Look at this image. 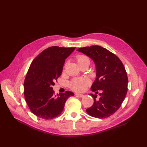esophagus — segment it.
<instances>
[{
    "label": "esophagus",
    "instance_id": "esophagus-1",
    "mask_svg": "<svg viewBox=\"0 0 147 147\" xmlns=\"http://www.w3.org/2000/svg\"><path fill=\"white\" fill-rule=\"evenodd\" d=\"M75 96H76L77 97H80V98H82V97H84V95H83V94H77V93H76V94H75Z\"/></svg>",
    "mask_w": 147,
    "mask_h": 147
}]
</instances>
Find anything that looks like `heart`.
Returning <instances> with one entry per match:
<instances>
[{
  "mask_svg": "<svg viewBox=\"0 0 147 147\" xmlns=\"http://www.w3.org/2000/svg\"><path fill=\"white\" fill-rule=\"evenodd\" d=\"M76 60L78 65L81 64L85 62L90 63V60L89 57L86 55H80L76 57ZM90 84V82L88 80L83 78H76L73 79L70 82L69 86L72 90L77 92H83L85 90L86 88Z\"/></svg>",
  "mask_w": 147,
  "mask_h": 147,
  "instance_id": "b5f03b06",
  "label": "heart"
}]
</instances>
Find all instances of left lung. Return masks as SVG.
I'll list each match as a JSON object with an SVG mask.
<instances>
[{
	"mask_svg": "<svg viewBox=\"0 0 147 147\" xmlns=\"http://www.w3.org/2000/svg\"><path fill=\"white\" fill-rule=\"evenodd\" d=\"M90 57L96 66V76L91 90L98 93L91 94L94 103L86 109L90 116L105 118L115 113L121 107L127 92L128 78L125 67L119 57L107 49L97 45L77 50Z\"/></svg>",
	"mask_w": 147,
	"mask_h": 147,
	"instance_id": "left-lung-1",
	"label": "left lung"
}]
</instances>
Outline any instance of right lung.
I'll return each mask as SVG.
<instances>
[{"mask_svg":"<svg viewBox=\"0 0 147 147\" xmlns=\"http://www.w3.org/2000/svg\"><path fill=\"white\" fill-rule=\"evenodd\" d=\"M75 47H51L43 50L31 63L24 82V94L30 110L35 116L50 119L59 115L66 100L74 92L66 91L55 95L53 90L63 72L65 59Z\"/></svg>","mask_w":147,"mask_h":147,"instance_id":"1","label":"right lung"}]
</instances>
